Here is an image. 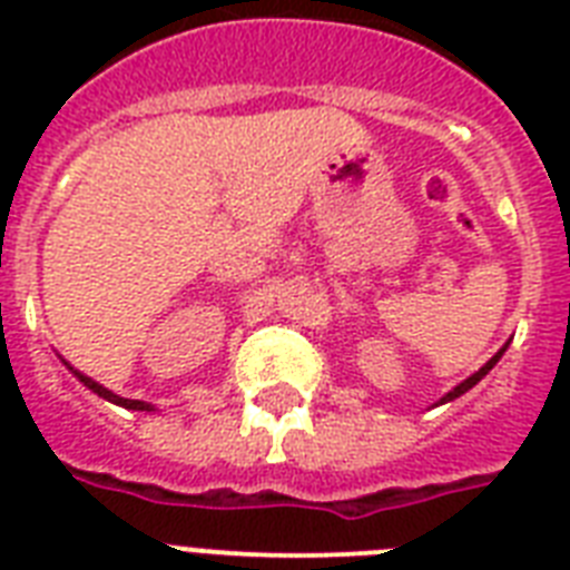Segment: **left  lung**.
Instances as JSON below:
<instances>
[{
	"instance_id": "1",
	"label": "left lung",
	"mask_w": 570,
	"mask_h": 570,
	"mask_svg": "<svg viewBox=\"0 0 570 570\" xmlns=\"http://www.w3.org/2000/svg\"><path fill=\"white\" fill-rule=\"evenodd\" d=\"M509 343H512V340H509ZM509 343H505V346H503V348H500V352H497V355H494V357H491V361H488V364H485V366H479L476 373L470 375V379H464V381H461V384H455V387H452V390H450V393H446V396H441V402H434V405H446V402H452V399H459V396H464V393H468V390H470V387H476L479 381L485 379V375H488V373H491V370H494V366H497V361H500V357H503V355H505V348H509Z\"/></svg>"
}]
</instances>
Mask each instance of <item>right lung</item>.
Here are the masks:
<instances>
[{
    "label": "right lung",
    "instance_id": "1",
    "mask_svg": "<svg viewBox=\"0 0 570 570\" xmlns=\"http://www.w3.org/2000/svg\"><path fill=\"white\" fill-rule=\"evenodd\" d=\"M65 366H67V370H70V373L76 375V379L82 381L85 387L91 390V393H97V396H102V399H106V402H111V405L129 407V411H156V407L150 405V402H141V399H124V396H118V393H111L109 387H102L100 381L88 379V375H85V373H79V370H73V366L67 364V361H65Z\"/></svg>",
    "mask_w": 570,
    "mask_h": 570
}]
</instances>
